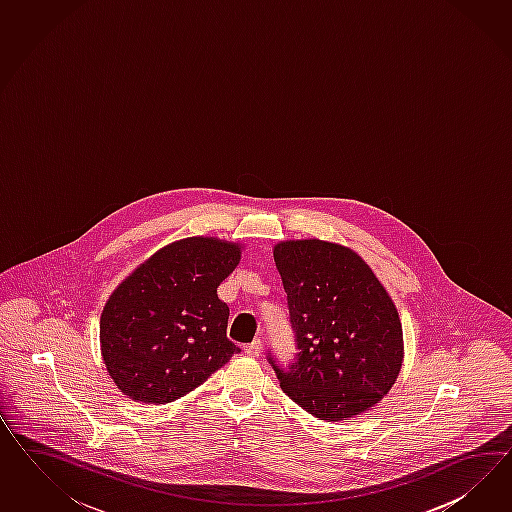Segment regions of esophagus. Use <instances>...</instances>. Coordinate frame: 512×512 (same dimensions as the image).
<instances>
[{"label": "esophagus", "instance_id": "34e87169", "mask_svg": "<svg viewBox=\"0 0 512 512\" xmlns=\"http://www.w3.org/2000/svg\"><path fill=\"white\" fill-rule=\"evenodd\" d=\"M244 353L248 357H259L261 355V340L251 341L248 345H244Z\"/></svg>", "mask_w": 512, "mask_h": 512}]
</instances>
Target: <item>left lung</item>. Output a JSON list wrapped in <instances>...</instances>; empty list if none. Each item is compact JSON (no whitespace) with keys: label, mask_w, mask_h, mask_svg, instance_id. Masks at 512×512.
I'll use <instances>...</instances> for the list:
<instances>
[{"label":"left lung","mask_w":512,"mask_h":512,"mask_svg":"<svg viewBox=\"0 0 512 512\" xmlns=\"http://www.w3.org/2000/svg\"><path fill=\"white\" fill-rule=\"evenodd\" d=\"M296 360L283 370L268 353L281 390L326 422L347 420L381 402L402 370L398 310L353 249L325 240L274 246Z\"/></svg>","instance_id":"obj_1"}]
</instances>
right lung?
Instances as JSON below:
<instances>
[{
  "label": "right lung",
  "instance_id": "obj_1",
  "mask_svg": "<svg viewBox=\"0 0 512 512\" xmlns=\"http://www.w3.org/2000/svg\"><path fill=\"white\" fill-rule=\"evenodd\" d=\"M242 246L191 236L159 249L110 295L99 323L101 355L131 400L169 403L202 385L240 349L227 338L217 287Z\"/></svg>",
  "mask_w": 512,
  "mask_h": 512
}]
</instances>
